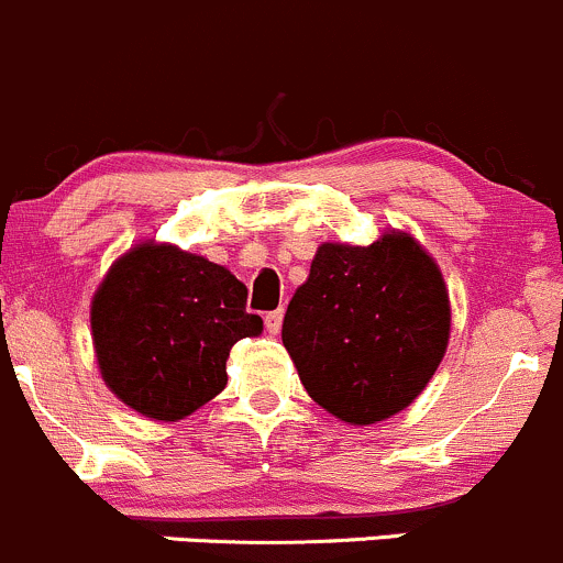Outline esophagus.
Here are the masks:
<instances>
[{
	"label": "esophagus",
	"instance_id": "obj_1",
	"mask_svg": "<svg viewBox=\"0 0 563 563\" xmlns=\"http://www.w3.org/2000/svg\"><path fill=\"white\" fill-rule=\"evenodd\" d=\"M282 320H284V311L276 309L271 311V314H265V328H268V333H279L282 330Z\"/></svg>",
	"mask_w": 563,
	"mask_h": 563
}]
</instances>
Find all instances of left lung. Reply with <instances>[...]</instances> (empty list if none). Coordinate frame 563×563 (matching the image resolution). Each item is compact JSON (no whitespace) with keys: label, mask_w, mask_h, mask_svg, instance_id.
I'll use <instances>...</instances> for the list:
<instances>
[{"label":"left lung","mask_w":563,"mask_h":563,"mask_svg":"<svg viewBox=\"0 0 563 563\" xmlns=\"http://www.w3.org/2000/svg\"><path fill=\"white\" fill-rule=\"evenodd\" d=\"M282 341L306 393L350 426L407 409L450 341L442 271L409 233L371 246L322 243L295 289Z\"/></svg>","instance_id":"obj_1"}]
</instances>
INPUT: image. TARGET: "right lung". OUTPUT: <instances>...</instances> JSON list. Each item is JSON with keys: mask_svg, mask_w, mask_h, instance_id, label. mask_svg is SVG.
I'll return each instance as SVG.
<instances>
[{"mask_svg": "<svg viewBox=\"0 0 563 563\" xmlns=\"http://www.w3.org/2000/svg\"><path fill=\"white\" fill-rule=\"evenodd\" d=\"M228 268L173 243L121 254L91 298V339L106 385L130 409L176 422L228 385L235 341L263 333Z\"/></svg>", "mask_w": 563, "mask_h": 563, "instance_id": "1", "label": "right lung"}]
</instances>
